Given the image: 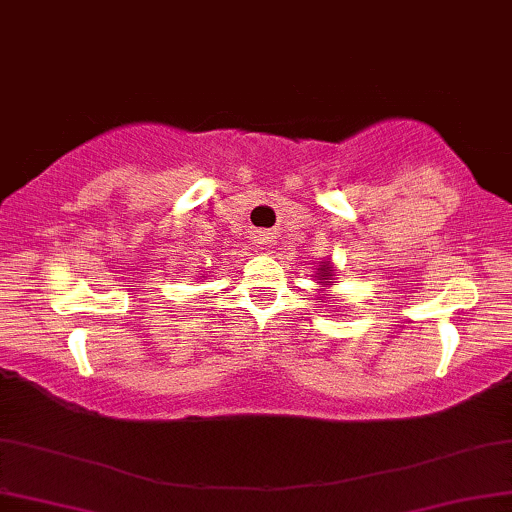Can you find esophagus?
I'll list each match as a JSON object with an SVG mask.
<instances>
[{"label":"esophagus","mask_w":512,"mask_h":512,"mask_svg":"<svg viewBox=\"0 0 512 512\" xmlns=\"http://www.w3.org/2000/svg\"><path fill=\"white\" fill-rule=\"evenodd\" d=\"M256 238H258V245H270V242H272V235L270 233H265V231H261V233H258L256 235Z\"/></svg>","instance_id":"34e87169"}]
</instances>
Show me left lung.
Listing matches in <instances>:
<instances>
[{
    "instance_id": "8db88e82",
    "label": "left lung",
    "mask_w": 512,
    "mask_h": 512,
    "mask_svg": "<svg viewBox=\"0 0 512 512\" xmlns=\"http://www.w3.org/2000/svg\"><path fill=\"white\" fill-rule=\"evenodd\" d=\"M316 283H320L322 290L329 288V286H336V272H334L332 263L325 261V263H320V265H318V272H316Z\"/></svg>"
}]
</instances>
